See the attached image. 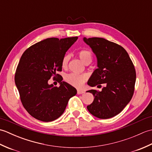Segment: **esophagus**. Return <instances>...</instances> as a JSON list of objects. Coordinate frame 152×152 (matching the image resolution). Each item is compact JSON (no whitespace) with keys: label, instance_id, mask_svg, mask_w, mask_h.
<instances>
[{"label":"esophagus","instance_id":"obj_1","mask_svg":"<svg viewBox=\"0 0 152 152\" xmlns=\"http://www.w3.org/2000/svg\"><path fill=\"white\" fill-rule=\"evenodd\" d=\"M85 91H83V90H82V89H78L77 90V93H78V95H80V94H83V93H84Z\"/></svg>","mask_w":152,"mask_h":152}]
</instances>
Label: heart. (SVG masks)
<instances>
[{
	"label": "heart",
	"instance_id": "heart-1",
	"mask_svg": "<svg viewBox=\"0 0 152 152\" xmlns=\"http://www.w3.org/2000/svg\"><path fill=\"white\" fill-rule=\"evenodd\" d=\"M78 56L80 59L83 63H86L88 61H92V53L90 51L87 50H83L79 51ZM70 59L69 55H65L62 59V64L63 68L66 67ZM86 76L83 74H78L76 73H70L69 74H67L65 76V80L67 83H69V84L72 85L75 87H81L83 83H84L85 81L86 80Z\"/></svg>",
	"mask_w": 152,
	"mask_h": 152
}]
</instances>
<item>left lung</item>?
<instances>
[{
	"label": "left lung",
	"instance_id": "8db88e82",
	"mask_svg": "<svg viewBox=\"0 0 152 152\" xmlns=\"http://www.w3.org/2000/svg\"><path fill=\"white\" fill-rule=\"evenodd\" d=\"M91 48L97 61V69L90 77L91 87H105L98 92H87L94 96L93 102L87 106L88 111L100 119H108L119 114L133 95L136 72L129 56L124 48L102 38H83Z\"/></svg>",
	"mask_w": 152,
	"mask_h": 152
}]
</instances>
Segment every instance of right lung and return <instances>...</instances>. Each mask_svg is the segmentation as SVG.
<instances>
[{
    "instance_id": "right-lung-1",
    "label": "right lung",
    "mask_w": 152,
    "mask_h": 152,
    "mask_svg": "<svg viewBox=\"0 0 152 152\" xmlns=\"http://www.w3.org/2000/svg\"><path fill=\"white\" fill-rule=\"evenodd\" d=\"M77 39V37L46 38L22 55L15 72V86L23 106L38 120L49 122L59 118L69 99L76 95V88L63 79L59 87L49 84L48 80L62 70L63 58Z\"/></svg>"
}]
</instances>
